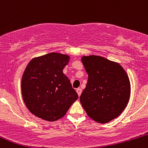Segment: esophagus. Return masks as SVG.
<instances>
[{
    "instance_id": "1",
    "label": "esophagus",
    "mask_w": 148,
    "mask_h": 148,
    "mask_svg": "<svg viewBox=\"0 0 148 148\" xmlns=\"http://www.w3.org/2000/svg\"><path fill=\"white\" fill-rule=\"evenodd\" d=\"M76 92H77V93H78V95L80 96L81 95V92H82V89H81V88H78L77 89H76Z\"/></svg>"
}]
</instances>
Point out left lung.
Returning <instances> with one entry per match:
<instances>
[{"label": "left lung", "mask_w": 148, "mask_h": 148, "mask_svg": "<svg viewBox=\"0 0 148 148\" xmlns=\"http://www.w3.org/2000/svg\"><path fill=\"white\" fill-rule=\"evenodd\" d=\"M88 74L80 101L88 116L99 123H107L123 113L131 94L130 79L118 62L99 56L81 58Z\"/></svg>", "instance_id": "obj_1"}]
</instances>
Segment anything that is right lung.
Instances as JSON below:
<instances>
[{"label": "right lung", "mask_w": 148, "mask_h": 148, "mask_svg": "<svg viewBox=\"0 0 148 148\" xmlns=\"http://www.w3.org/2000/svg\"><path fill=\"white\" fill-rule=\"evenodd\" d=\"M69 59L68 55L53 52L34 58L25 67L22 97L28 109L37 118L56 121L79 97L62 72Z\"/></svg>", "instance_id": "right-lung-1"}]
</instances>
